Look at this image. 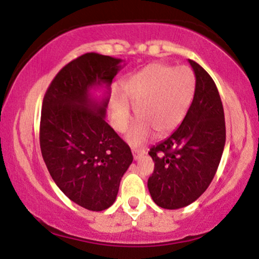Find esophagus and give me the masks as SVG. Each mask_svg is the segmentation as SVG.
I'll use <instances>...</instances> for the list:
<instances>
[{"label": "esophagus", "mask_w": 259, "mask_h": 259, "mask_svg": "<svg viewBox=\"0 0 259 259\" xmlns=\"http://www.w3.org/2000/svg\"><path fill=\"white\" fill-rule=\"evenodd\" d=\"M145 149H138V148H133V155H134V159L139 160L142 155H145Z\"/></svg>", "instance_id": "obj_1"}]
</instances>
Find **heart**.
Instances as JSON below:
<instances>
[{
	"instance_id": "b5f03b06",
	"label": "heart",
	"mask_w": 259,
	"mask_h": 259,
	"mask_svg": "<svg viewBox=\"0 0 259 259\" xmlns=\"http://www.w3.org/2000/svg\"><path fill=\"white\" fill-rule=\"evenodd\" d=\"M195 84V74L188 66L149 64L125 83L124 98L112 100V125L117 132H125L133 120L132 105L140 121L127 133V142L141 145L151 139L153 132L158 136L166 135L186 117Z\"/></svg>"
}]
</instances>
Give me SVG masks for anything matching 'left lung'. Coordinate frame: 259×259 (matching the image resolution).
Instances as JSON below:
<instances>
[{
  "label": "left lung",
  "mask_w": 259,
  "mask_h": 259,
  "mask_svg": "<svg viewBox=\"0 0 259 259\" xmlns=\"http://www.w3.org/2000/svg\"><path fill=\"white\" fill-rule=\"evenodd\" d=\"M195 74L194 98L181 125L149 149L154 171L148 191L158 206L176 210L192 204L207 189L226 145L223 105L210 74L188 60Z\"/></svg>",
  "instance_id": "1"
}]
</instances>
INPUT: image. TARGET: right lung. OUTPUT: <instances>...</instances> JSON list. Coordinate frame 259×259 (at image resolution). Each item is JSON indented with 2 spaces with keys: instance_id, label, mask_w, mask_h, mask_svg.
Listing matches in <instances>:
<instances>
[{
  "instance_id": "add662e5",
  "label": "right lung",
  "mask_w": 259,
  "mask_h": 259,
  "mask_svg": "<svg viewBox=\"0 0 259 259\" xmlns=\"http://www.w3.org/2000/svg\"><path fill=\"white\" fill-rule=\"evenodd\" d=\"M121 62L87 53L59 71L43 99L39 145L47 169L70 200L90 211L113 205L133 163L130 147L105 120Z\"/></svg>"
}]
</instances>
